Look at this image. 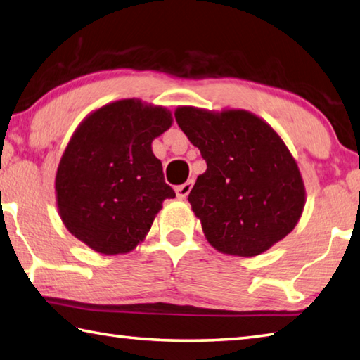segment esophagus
Returning <instances> with one entry per match:
<instances>
[{"mask_svg": "<svg viewBox=\"0 0 360 360\" xmlns=\"http://www.w3.org/2000/svg\"><path fill=\"white\" fill-rule=\"evenodd\" d=\"M192 187H193V181H192V179H188V181L184 182V184H182V186L176 187V195H178V198L184 200V198L187 197V195L191 193Z\"/></svg>", "mask_w": 360, "mask_h": 360, "instance_id": "esophagus-1", "label": "esophagus"}]
</instances>
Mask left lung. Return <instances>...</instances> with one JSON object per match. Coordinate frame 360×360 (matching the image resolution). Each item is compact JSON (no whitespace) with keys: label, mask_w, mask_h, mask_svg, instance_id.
Listing matches in <instances>:
<instances>
[{"label":"left lung","mask_w":360,"mask_h":360,"mask_svg":"<svg viewBox=\"0 0 360 360\" xmlns=\"http://www.w3.org/2000/svg\"><path fill=\"white\" fill-rule=\"evenodd\" d=\"M174 117L207 165L188 201L209 244L255 257L292 231L305 188L296 160L269 124L245 110L179 107Z\"/></svg>","instance_id":"8db88e82"}]
</instances>
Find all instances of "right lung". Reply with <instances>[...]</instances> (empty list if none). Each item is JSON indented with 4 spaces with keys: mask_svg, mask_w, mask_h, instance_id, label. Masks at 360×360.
Returning a JSON list of instances; mask_svg holds the SVG:
<instances>
[{
    "mask_svg": "<svg viewBox=\"0 0 360 360\" xmlns=\"http://www.w3.org/2000/svg\"><path fill=\"white\" fill-rule=\"evenodd\" d=\"M172 121L165 108L124 99L78 126L55 181L61 220L77 239L103 255L145 239L163 200L176 197L151 149Z\"/></svg>",
    "mask_w": 360,
    "mask_h": 360,
    "instance_id": "right-lung-1",
    "label": "right lung"
}]
</instances>
